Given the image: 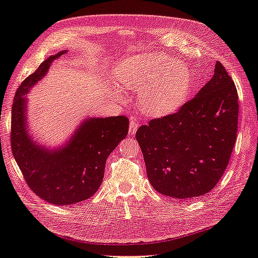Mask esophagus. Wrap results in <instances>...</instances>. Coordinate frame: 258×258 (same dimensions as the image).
<instances>
[{
    "mask_svg": "<svg viewBox=\"0 0 258 258\" xmlns=\"http://www.w3.org/2000/svg\"><path fill=\"white\" fill-rule=\"evenodd\" d=\"M140 124H141V123L138 121V119L136 118V117H131V118H130V124H129V135L131 137H134L136 135L137 129L140 127Z\"/></svg>",
    "mask_w": 258,
    "mask_h": 258,
    "instance_id": "1",
    "label": "esophagus"
}]
</instances>
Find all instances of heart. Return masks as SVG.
Returning a JSON list of instances; mask_svg holds the SVG:
<instances>
[{
  "label": "heart",
  "mask_w": 258,
  "mask_h": 258,
  "mask_svg": "<svg viewBox=\"0 0 258 258\" xmlns=\"http://www.w3.org/2000/svg\"><path fill=\"white\" fill-rule=\"evenodd\" d=\"M114 77L130 90H138L141 110L151 117L177 111L191 87V73L184 62L163 53H144L122 61Z\"/></svg>",
  "instance_id": "b5f03b06"
}]
</instances>
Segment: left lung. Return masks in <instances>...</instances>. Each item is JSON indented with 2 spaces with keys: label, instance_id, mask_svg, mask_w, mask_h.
<instances>
[{
  "label": "left lung",
  "instance_id": "left-lung-1",
  "mask_svg": "<svg viewBox=\"0 0 258 258\" xmlns=\"http://www.w3.org/2000/svg\"><path fill=\"white\" fill-rule=\"evenodd\" d=\"M238 114L235 83L217 61L212 79L178 112L137 131L154 189L191 199L214 188L236 142Z\"/></svg>",
  "mask_w": 258,
  "mask_h": 258
}]
</instances>
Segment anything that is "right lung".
Instances as JSON below:
<instances>
[{
    "mask_svg": "<svg viewBox=\"0 0 258 258\" xmlns=\"http://www.w3.org/2000/svg\"><path fill=\"white\" fill-rule=\"evenodd\" d=\"M61 50L42 62L21 83L12 107V152L27 184L38 197L56 206H71L90 198L103 181L105 162L127 137L126 116L87 117L67 141L45 146L33 138L28 124V98L31 88L43 80Z\"/></svg>",
    "mask_w": 258,
    "mask_h": 258,
    "instance_id": "1",
    "label": "right lung"
}]
</instances>
